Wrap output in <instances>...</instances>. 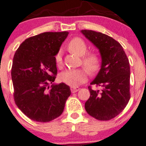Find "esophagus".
Segmentation results:
<instances>
[{"label": "esophagus", "instance_id": "1", "mask_svg": "<svg viewBox=\"0 0 146 146\" xmlns=\"http://www.w3.org/2000/svg\"><path fill=\"white\" fill-rule=\"evenodd\" d=\"M79 89H80L79 88H76V87H71V88H70V90H71L72 93L77 92H78Z\"/></svg>", "mask_w": 146, "mask_h": 146}]
</instances>
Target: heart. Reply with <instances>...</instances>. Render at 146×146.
<instances>
[{
	"mask_svg": "<svg viewBox=\"0 0 146 146\" xmlns=\"http://www.w3.org/2000/svg\"><path fill=\"white\" fill-rule=\"evenodd\" d=\"M68 47L70 52L78 56L84 55L82 58L83 64L89 73H94L98 70L100 64V57L98 54L92 52L84 55L87 50V46L84 40H83L80 38H74L69 42ZM55 61L57 66H61L62 62L61 52H59L55 56ZM87 76L88 72L85 69L66 70L59 75V79L65 84L74 87L84 82L87 79Z\"/></svg>",
	"mask_w": 146,
	"mask_h": 146,
	"instance_id": "1",
	"label": "heart"
}]
</instances>
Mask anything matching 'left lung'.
<instances>
[{
    "label": "left lung",
    "mask_w": 146,
    "mask_h": 146,
    "mask_svg": "<svg viewBox=\"0 0 146 146\" xmlns=\"http://www.w3.org/2000/svg\"><path fill=\"white\" fill-rule=\"evenodd\" d=\"M81 33L98 48L102 62L100 70L89 86L90 97L85 102L89 115L100 121L113 119L124 109L130 98V68L123 47L113 38L102 33L82 30Z\"/></svg>",
    "instance_id": "left-lung-1"
}]
</instances>
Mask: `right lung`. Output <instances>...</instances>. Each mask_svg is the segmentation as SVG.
Returning <instances> with one entry per match:
<instances>
[{
  "mask_svg": "<svg viewBox=\"0 0 146 146\" xmlns=\"http://www.w3.org/2000/svg\"><path fill=\"white\" fill-rule=\"evenodd\" d=\"M68 33L46 32L29 38L14 56V101L25 115L35 121L48 122L59 117L71 94L70 86L64 83L52 84L50 89L48 86L56 78L55 56Z\"/></svg>",
  "mask_w": 146,
  "mask_h": 146,
  "instance_id": "obj_1",
  "label": "right lung"
}]
</instances>
